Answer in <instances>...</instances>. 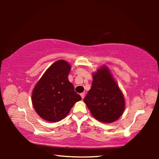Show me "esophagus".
<instances>
[{
	"label": "esophagus",
	"mask_w": 159,
	"mask_h": 159,
	"mask_svg": "<svg viewBox=\"0 0 159 159\" xmlns=\"http://www.w3.org/2000/svg\"><path fill=\"white\" fill-rule=\"evenodd\" d=\"M80 95L81 96L82 99H83V98H85V93H80Z\"/></svg>",
	"instance_id": "esophagus-1"
}]
</instances>
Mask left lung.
I'll list each match as a JSON object with an SVG mask.
<instances>
[{"mask_svg":"<svg viewBox=\"0 0 159 159\" xmlns=\"http://www.w3.org/2000/svg\"><path fill=\"white\" fill-rule=\"evenodd\" d=\"M93 79L90 90L83 101L93 116L99 121L104 123L116 121L125 110L122 91L105 65L93 73Z\"/></svg>","mask_w":159,"mask_h":159,"instance_id":"obj_1","label":"left lung"}]
</instances>
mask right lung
<instances>
[{
	"instance_id": "right-lung-1",
	"label": "right lung",
	"mask_w": 159,
	"mask_h": 159,
	"mask_svg": "<svg viewBox=\"0 0 159 159\" xmlns=\"http://www.w3.org/2000/svg\"><path fill=\"white\" fill-rule=\"evenodd\" d=\"M71 65L61 60L54 62L35 85L31 101L43 119L57 122L64 119L76 102L81 99L68 79Z\"/></svg>"
}]
</instances>
